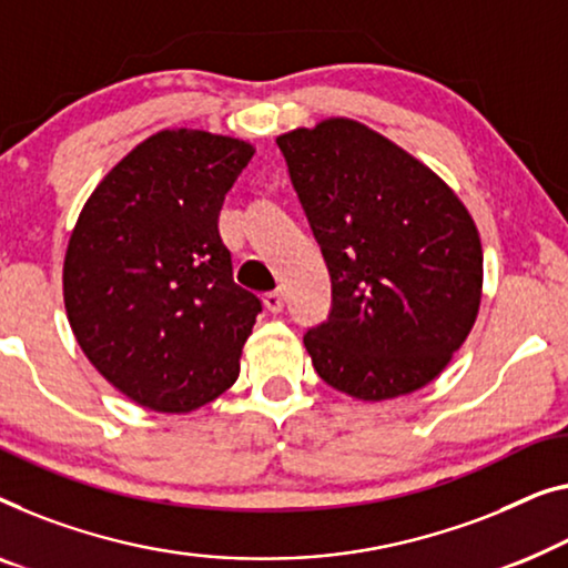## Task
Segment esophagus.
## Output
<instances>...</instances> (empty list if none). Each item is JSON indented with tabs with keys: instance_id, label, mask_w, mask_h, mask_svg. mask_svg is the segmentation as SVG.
Listing matches in <instances>:
<instances>
[{
	"instance_id": "34e87169",
	"label": "esophagus",
	"mask_w": 568,
	"mask_h": 568,
	"mask_svg": "<svg viewBox=\"0 0 568 568\" xmlns=\"http://www.w3.org/2000/svg\"><path fill=\"white\" fill-rule=\"evenodd\" d=\"M264 304H266L268 312H282L284 304H286L284 292H268L264 297Z\"/></svg>"
}]
</instances>
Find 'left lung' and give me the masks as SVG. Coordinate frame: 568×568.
Listing matches in <instances>:
<instances>
[{"mask_svg":"<svg viewBox=\"0 0 568 568\" xmlns=\"http://www.w3.org/2000/svg\"><path fill=\"white\" fill-rule=\"evenodd\" d=\"M331 274L327 320L304 333L320 379L356 399L430 384L474 327L481 243L458 196L353 120L276 138Z\"/></svg>","mask_w":568,"mask_h":568,"instance_id":"8db88e82","label":"left lung"}]
</instances>
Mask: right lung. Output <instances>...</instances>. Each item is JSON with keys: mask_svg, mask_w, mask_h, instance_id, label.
<instances>
[{"mask_svg": "<svg viewBox=\"0 0 568 568\" xmlns=\"http://www.w3.org/2000/svg\"><path fill=\"white\" fill-rule=\"evenodd\" d=\"M253 145L161 130L94 189L73 227L63 300L81 351L155 413H189L233 386L261 312L233 282L217 230Z\"/></svg>", "mask_w": 568, "mask_h": 568, "instance_id": "1", "label": "right lung"}]
</instances>
